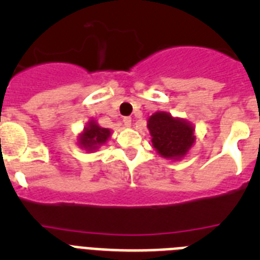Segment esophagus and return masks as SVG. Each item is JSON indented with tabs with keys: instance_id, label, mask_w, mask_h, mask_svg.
Returning a JSON list of instances; mask_svg holds the SVG:
<instances>
[{
	"instance_id": "34e87169",
	"label": "esophagus",
	"mask_w": 260,
	"mask_h": 260,
	"mask_svg": "<svg viewBox=\"0 0 260 260\" xmlns=\"http://www.w3.org/2000/svg\"><path fill=\"white\" fill-rule=\"evenodd\" d=\"M123 125H125L126 127H130V126H132V118H130V117H125V118H123Z\"/></svg>"
}]
</instances>
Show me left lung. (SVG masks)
<instances>
[{
  "mask_svg": "<svg viewBox=\"0 0 260 260\" xmlns=\"http://www.w3.org/2000/svg\"><path fill=\"white\" fill-rule=\"evenodd\" d=\"M152 146L162 157L178 158L186 155L194 143V128L183 119L157 112L148 119Z\"/></svg>",
  "mask_w": 260,
  "mask_h": 260,
  "instance_id": "8db88e82",
  "label": "left lung"
}]
</instances>
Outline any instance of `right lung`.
Segmentation results:
<instances>
[{
  "label": "right lung",
  "instance_id": "right-lung-1",
  "mask_svg": "<svg viewBox=\"0 0 260 260\" xmlns=\"http://www.w3.org/2000/svg\"><path fill=\"white\" fill-rule=\"evenodd\" d=\"M110 137V132L108 128L100 127L96 125L93 121L88 123L87 127H84V133L80 135L79 144L80 147H84L86 150H96L99 146H102L103 143L108 141V138Z\"/></svg>",
  "mask_w": 260,
  "mask_h": 260
}]
</instances>
